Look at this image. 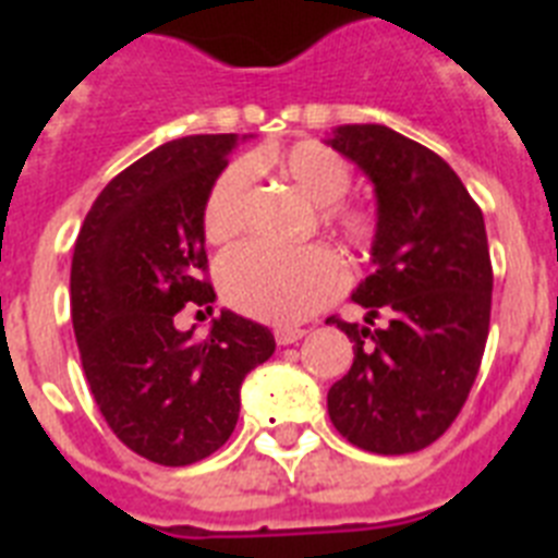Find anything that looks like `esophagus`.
Returning a JSON list of instances; mask_svg holds the SVG:
<instances>
[{"instance_id":"1","label":"esophagus","mask_w":558,"mask_h":558,"mask_svg":"<svg viewBox=\"0 0 558 558\" xmlns=\"http://www.w3.org/2000/svg\"><path fill=\"white\" fill-rule=\"evenodd\" d=\"M306 330H301V327H278L275 330V341L278 344H295L298 339H304Z\"/></svg>"}]
</instances>
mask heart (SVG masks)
<instances>
[{
	"mask_svg": "<svg viewBox=\"0 0 558 558\" xmlns=\"http://www.w3.org/2000/svg\"><path fill=\"white\" fill-rule=\"evenodd\" d=\"M275 168L318 205V226L367 254L381 234L376 205L350 199L353 168L339 150L322 142H298L283 153H257L248 161L228 165L210 185L202 208V231L210 243H228L243 234L252 210V170ZM348 287V269L327 245L278 252L266 245H240L219 263V289L243 315L271 324H298L330 304Z\"/></svg>",
	"mask_w": 558,
	"mask_h": 558,
	"instance_id": "1",
	"label": "heart"
}]
</instances>
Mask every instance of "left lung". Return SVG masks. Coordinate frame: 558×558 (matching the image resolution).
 <instances>
[{
	"label": "left lung",
	"mask_w": 558,
	"mask_h": 558,
	"mask_svg": "<svg viewBox=\"0 0 558 558\" xmlns=\"http://www.w3.org/2000/svg\"><path fill=\"white\" fill-rule=\"evenodd\" d=\"M330 144L373 179L381 234L353 295L367 327L327 318L356 353L327 411L359 449L408 454L446 434L481 371L493 313L484 214L437 153L388 126H339Z\"/></svg>",
	"instance_id": "left-lung-1"
}]
</instances>
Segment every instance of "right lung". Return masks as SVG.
Wrapping results in <instances>:
<instances>
[{
  "label": "right lung",
  "instance_id": "obj_1",
  "mask_svg": "<svg viewBox=\"0 0 558 558\" xmlns=\"http://www.w3.org/2000/svg\"><path fill=\"white\" fill-rule=\"evenodd\" d=\"M236 135L161 144L109 182L72 257V324L83 373L118 440L159 466H191L231 437L245 373L275 353L263 324L219 313L208 339L173 327L210 313L202 231L210 185Z\"/></svg>",
  "mask_w": 558,
  "mask_h": 558
}]
</instances>
